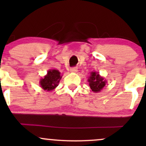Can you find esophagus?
<instances>
[{
    "label": "esophagus",
    "mask_w": 146,
    "mask_h": 146,
    "mask_svg": "<svg viewBox=\"0 0 146 146\" xmlns=\"http://www.w3.org/2000/svg\"><path fill=\"white\" fill-rule=\"evenodd\" d=\"M70 71H71V73H76V72L78 71V68L77 67L71 68V69H70Z\"/></svg>",
    "instance_id": "esophagus-1"
}]
</instances>
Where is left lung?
I'll return each mask as SVG.
<instances>
[{"label": "left lung", "mask_w": 146, "mask_h": 146, "mask_svg": "<svg viewBox=\"0 0 146 146\" xmlns=\"http://www.w3.org/2000/svg\"><path fill=\"white\" fill-rule=\"evenodd\" d=\"M88 82L92 91L94 93H100L105 86L107 82L98 72L92 71L88 78Z\"/></svg>", "instance_id": "left-lung-1"}]
</instances>
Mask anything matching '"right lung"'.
I'll list each match as a JSON object with an SVG mask.
<instances>
[{
  "mask_svg": "<svg viewBox=\"0 0 146 146\" xmlns=\"http://www.w3.org/2000/svg\"><path fill=\"white\" fill-rule=\"evenodd\" d=\"M62 75L57 69H49L46 75L40 80V85L43 90L53 91L59 84Z\"/></svg>",
  "mask_w": 146,
  "mask_h": 146,
  "instance_id": "obj_1",
  "label": "right lung"
}]
</instances>
